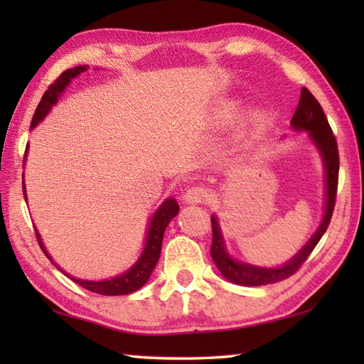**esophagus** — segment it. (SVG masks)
Returning <instances> with one entry per match:
<instances>
[{
    "mask_svg": "<svg viewBox=\"0 0 364 364\" xmlns=\"http://www.w3.org/2000/svg\"><path fill=\"white\" fill-rule=\"evenodd\" d=\"M183 197L184 202H188V204H204L210 197V193L204 186H193L184 193Z\"/></svg>",
    "mask_w": 364,
    "mask_h": 364,
    "instance_id": "esophagus-1",
    "label": "esophagus"
}]
</instances>
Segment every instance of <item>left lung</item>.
Instances as JSON below:
<instances>
[{
    "instance_id": "8db88e82",
    "label": "left lung",
    "mask_w": 364,
    "mask_h": 364,
    "mask_svg": "<svg viewBox=\"0 0 364 364\" xmlns=\"http://www.w3.org/2000/svg\"><path fill=\"white\" fill-rule=\"evenodd\" d=\"M291 125L295 130H306L310 132V136L313 143L321 152L324 159V168H326V212L324 218L319 225L318 231L313 234V237L306 242V245L301 249L297 255H295L291 262H287L284 267L281 268H258L252 267L247 263L234 262L232 258L226 254L223 237H221L218 221L212 217V247L210 254L215 264H217L221 274L225 276L228 281L234 282V284L241 286H264L271 284V282H278L282 279H287L289 276L297 273V269L305 263V260L316 247L319 239L328 230L331 223L332 212H334L336 205V196H337V184H338V149L337 141L334 133L331 130V125L326 114L318 102L315 96L310 93L308 88H301L299 106L295 109V114L291 120Z\"/></svg>"
}]
</instances>
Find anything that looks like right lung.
<instances>
[{"mask_svg": "<svg viewBox=\"0 0 364 364\" xmlns=\"http://www.w3.org/2000/svg\"><path fill=\"white\" fill-rule=\"evenodd\" d=\"M85 70H86V65L73 67V69L64 70L51 85L48 86V90L45 91V95H43L41 101L38 104V107H36V110H35L32 123H30V128H35V125H38V123L45 119L46 114L49 112V109H51V106L56 104L59 95L63 93V91L65 90V86L70 83V80L78 77L80 73ZM22 189H23V197H27L26 196V184L23 183H22ZM178 210H180V205L176 204L175 199H167L162 205H160L159 210L154 213L152 221L149 225V231H147V241H146V247H144L143 255L139 257V260L134 263V267L128 269L127 273L117 276V278H110L107 281H83V279L72 278V276H69V278L72 281H75L78 286L85 287L86 291L100 294V295H125V294H132L134 291H138L139 287H143L146 284L154 268H156L159 257H160V250H162V239H164L165 228L168 226L171 218L176 217ZM36 241H38L41 250L46 254L38 232H36ZM46 257L51 260V257H49L48 254H46ZM53 264H56V263H53Z\"/></svg>", "mask_w": 364, "mask_h": 364, "instance_id": "1", "label": "right lung"}]
</instances>
